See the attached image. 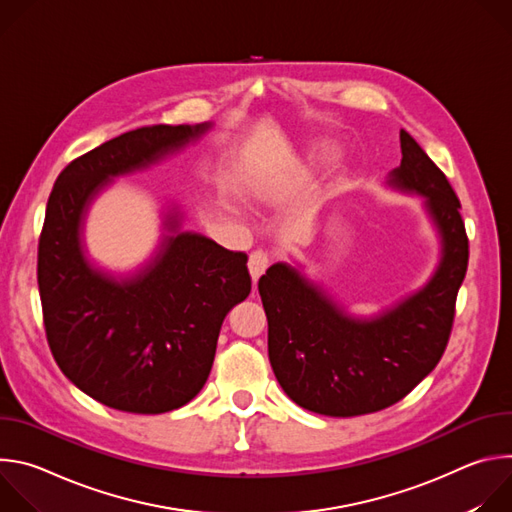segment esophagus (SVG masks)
I'll use <instances>...</instances> for the list:
<instances>
[{"label":"esophagus","instance_id":"esophagus-1","mask_svg":"<svg viewBox=\"0 0 512 512\" xmlns=\"http://www.w3.org/2000/svg\"><path fill=\"white\" fill-rule=\"evenodd\" d=\"M269 263H271V257H269L267 251L257 249V251H253V253L249 255V271H251L253 281H257V279L265 273V269L269 267Z\"/></svg>","mask_w":512,"mask_h":512}]
</instances>
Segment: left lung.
<instances>
[{
  "instance_id": "1",
  "label": "left lung",
  "mask_w": 512,
  "mask_h": 512,
  "mask_svg": "<svg viewBox=\"0 0 512 512\" xmlns=\"http://www.w3.org/2000/svg\"><path fill=\"white\" fill-rule=\"evenodd\" d=\"M399 139L401 166L387 184L423 198L442 245L431 279L371 318L350 314L287 263L271 265L259 279L271 369L291 401L320 415L354 417L391 407L435 369L450 340L468 269L460 200L405 129Z\"/></svg>"
}]
</instances>
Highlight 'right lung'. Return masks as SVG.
Here are the masks:
<instances>
[{
	"instance_id": "right-lung-1",
	"label": "right lung",
	"mask_w": 512,
	"mask_h": 512,
	"mask_svg": "<svg viewBox=\"0 0 512 512\" xmlns=\"http://www.w3.org/2000/svg\"><path fill=\"white\" fill-rule=\"evenodd\" d=\"M212 123L127 131L72 160L58 176L38 243V287L52 356L64 377L95 401L156 415L204 387L218 332L251 291L247 255L182 231L164 214L154 257L131 275L97 267L85 249V218L117 176L145 170Z\"/></svg>"
}]
</instances>
